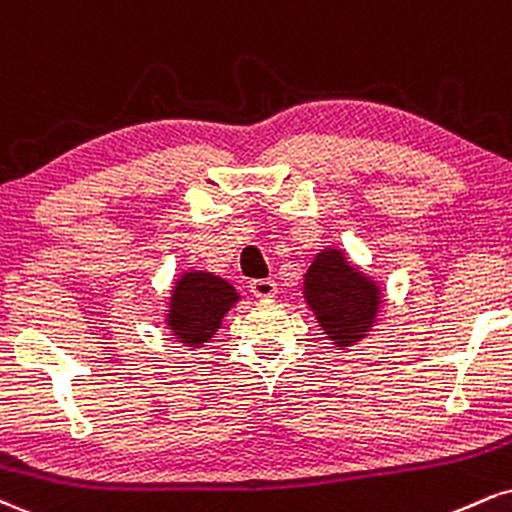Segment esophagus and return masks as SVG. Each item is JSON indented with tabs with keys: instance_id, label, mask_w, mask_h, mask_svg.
I'll return each instance as SVG.
<instances>
[{
	"instance_id": "obj_1",
	"label": "esophagus",
	"mask_w": 512,
	"mask_h": 512,
	"mask_svg": "<svg viewBox=\"0 0 512 512\" xmlns=\"http://www.w3.org/2000/svg\"><path fill=\"white\" fill-rule=\"evenodd\" d=\"M250 293L255 298H274L276 295V281L274 279H255L250 283Z\"/></svg>"
}]
</instances>
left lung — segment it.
<instances>
[{
	"instance_id": "left-lung-1",
	"label": "left lung",
	"mask_w": 512,
	"mask_h": 512,
	"mask_svg": "<svg viewBox=\"0 0 512 512\" xmlns=\"http://www.w3.org/2000/svg\"><path fill=\"white\" fill-rule=\"evenodd\" d=\"M305 300L324 334L338 350H346L377 322L381 291L369 276L348 264L341 250L326 248L307 269Z\"/></svg>"
}]
</instances>
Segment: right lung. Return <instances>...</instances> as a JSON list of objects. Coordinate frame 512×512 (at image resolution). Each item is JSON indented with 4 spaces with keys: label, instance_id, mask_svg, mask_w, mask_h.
<instances>
[{
    "label": "right lung",
    "instance_id": "right-lung-1",
    "mask_svg": "<svg viewBox=\"0 0 512 512\" xmlns=\"http://www.w3.org/2000/svg\"><path fill=\"white\" fill-rule=\"evenodd\" d=\"M238 298L240 295L229 281L209 272H186L171 291L166 324L181 343L200 348L214 336L221 319L238 303Z\"/></svg>",
    "mask_w": 512,
    "mask_h": 512
}]
</instances>
